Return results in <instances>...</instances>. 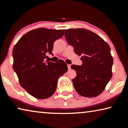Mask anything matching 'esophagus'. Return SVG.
Returning <instances> with one entry per match:
<instances>
[{
  "instance_id": "obj_1",
  "label": "esophagus",
  "mask_w": 128,
  "mask_h": 128,
  "mask_svg": "<svg viewBox=\"0 0 128 128\" xmlns=\"http://www.w3.org/2000/svg\"><path fill=\"white\" fill-rule=\"evenodd\" d=\"M68 68L69 70H70V64H68Z\"/></svg>"
}]
</instances>
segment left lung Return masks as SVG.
<instances>
[{
  "label": "left lung",
  "mask_w": 128,
  "mask_h": 128,
  "mask_svg": "<svg viewBox=\"0 0 128 128\" xmlns=\"http://www.w3.org/2000/svg\"><path fill=\"white\" fill-rule=\"evenodd\" d=\"M65 36L75 53L82 56V66H71L76 72L72 80L75 90L86 97L98 96L112 77L110 46L100 36L84 28L66 30Z\"/></svg>",
  "instance_id": "1"
}]
</instances>
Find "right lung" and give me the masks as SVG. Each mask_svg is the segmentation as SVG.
Instances as JSON below:
<instances>
[{"instance_id":"add662e5","label":"right lung","mask_w":128,"mask_h":128,"mask_svg":"<svg viewBox=\"0 0 128 128\" xmlns=\"http://www.w3.org/2000/svg\"><path fill=\"white\" fill-rule=\"evenodd\" d=\"M64 30L39 28L22 36L14 46L13 69L20 85L35 98H49L56 91L58 78L67 72L63 60L44 62L46 54H52L54 43Z\"/></svg>"}]
</instances>
